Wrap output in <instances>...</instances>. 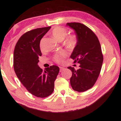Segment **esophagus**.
<instances>
[{
  "instance_id": "1",
  "label": "esophagus",
  "mask_w": 121,
  "mask_h": 121,
  "mask_svg": "<svg viewBox=\"0 0 121 121\" xmlns=\"http://www.w3.org/2000/svg\"><path fill=\"white\" fill-rule=\"evenodd\" d=\"M65 69V68H63V67H60V72H62V71H63Z\"/></svg>"
}]
</instances>
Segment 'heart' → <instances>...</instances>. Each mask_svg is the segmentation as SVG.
Listing matches in <instances>:
<instances>
[{"label": "heart", "mask_w": 121, "mask_h": 121, "mask_svg": "<svg viewBox=\"0 0 121 121\" xmlns=\"http://www.w3.org/2000/svg\"><path fill=\"white\" fill-rule=\"evenodd\" d=\"M68 30L66 28L61 27H56L53 29L51 34L52 36L58 41H61L64 40L65 37L67 35ZM43 43V39L40 41V48H41ZM64 45L66 48L69 49H73L75 48L77 44V39L74 35H70L66 37L64 40ZM65 56V53L64 52H60L54 56V60L57 63H62L64 61Z\"/></svg>", "instance_id": "obj_1"}]
</instances>
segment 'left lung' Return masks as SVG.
<instances>
[{
    "instance_id": "8db88e82",
    "label": "left lung",
    "mask_w": 121,
    "mask_h": 121,
    "mask_svg": "<svg viewBox=\"0 0 121 121\" xmlns=\"http://www.w3.org/2000/svg\"><path fill=\"white\" fill-rule=\"evenodd\" d=\"M66 26L74 30L77 44L70 58L80 64L79 69L69 66L72 72L70 79L75 91L82 92L93 86L100 73L103 55L97 36L85 25L80 23H68Z\"/></svg>"
}]
</instances>
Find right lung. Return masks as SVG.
Masks as SVG:
<instances>
[{
    "mask_svg": "<svg viewBox=\"0 0 121 121\" xmlns=\"http://www.w3.org/2000/svg\"><path fill=\"white\" fill-rule=\"evenodd\" d=\"M51 27L28 31L20 37L13 52V68L17 78L30 93L37 97H48L54 91L59 68L52 65L43 71L37 65L40 40Z\"/></svg>",
    "mask_w": 121,
    "mask_h": 121,
    "instance_id": "1",
    "label": "right lung"
}]
</instances>
